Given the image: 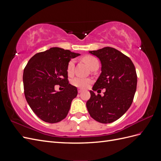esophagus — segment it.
<instances>
[{
  "label": "esophagus",
  "instance_id": "esophagus-1",
  "mask_svg": "<svg viewBox=\"0 0 161 161\" xmlns=\"http://www.w3.org/2000/svg\"><path fill=\"white\" fill-rule=\"evenodd\" d=\"M82 92V90H81L80 89H78V92H79V93H81Z\"/></svg>",
  "mask_w": 161,
  "mask_h": 161
}]
</instances>
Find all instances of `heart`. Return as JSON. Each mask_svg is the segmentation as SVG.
Listing matches in <instances>:
<instances>
[{"label": "heart", "instance_id": "1", "mask_svg": "<svg viewBox=\"0 0 161 161\" xmlns=\"http://www.w3.org/2000/svg\"><path fill=\"white\" fill-rule=\"evenodd\" d=\"M82 60H83L86 64L88 65V66L91 69V68L95 65L96 64H98V60L96 58L91 56H86L83 58H82ZM75 60L71 59L67 64L66 67V71L69 75H72L73 71H74V68H75ZM91 79H88V78H82L80 76H76L72 80V84L75 86L78 87L79 89H86L87 86H88L91 83Z\"/></svg>", "mask_w": 161, "mask_h": 161}]
</instances>
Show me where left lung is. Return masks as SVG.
Segmentation results:
<instances>
[{"mask_svg": "<svg viewBox=\"0 0 161 161\" xmlns=\"http://www.w3.org/2000/svg\"><path fill=\"white\" fill-rule=\"evenodd\" d=\"M89 53L99 58L101 73L93 91L105 89L104 96L90 91L86 108L92 118L109 124L121 118L130 108L137 86V75L132 61L114 47H105Z\"/></svg>", "mask_w": 161, "mask_h": 161, "instance_id": "left-lung-1", "label": "left lung"}]
</instances>
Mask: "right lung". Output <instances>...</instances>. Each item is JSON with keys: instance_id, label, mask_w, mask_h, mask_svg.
Here are the masks:
<instances>
[{"instance_id": "add662e5", "label": "right lung", "mask_w": 161, "mask_h": 161, "mask_svg": "<svg viewBox=\"0 0 161 161\" xmlns=\"http://www.w3.org/2000/svg\"><path fill=\"white\" fill-rule=\"evenodd\" d=\"M79 55L52 47L36 53L27 62L23 76L24 93L31 109L42 120L57 123L69 113L78 91L69 83L66 67L71 58ZM56 85L62 86L63 90L56 92Z\"/></svg>"}]
</instances>
